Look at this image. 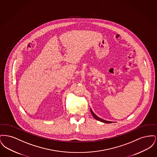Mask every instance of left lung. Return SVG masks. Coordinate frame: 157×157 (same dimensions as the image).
<instances>
[{
	"instance_id": "1",
	"label": "left lung",
	"mask_w": 157,
	"mask_h": 157,
	"mask_svg": "<svg viewBox=\"0 0 157 157\" xmlns=\"http://www.w3.org/2000/svg\"><path fill=\"white\" fill-rule=\"evenodd\" d=\"M90 112H91L92 115H93V117H94V118L98 120V121H101V122H104V123H106V124H110V123L112 122L111 121H106V120H102V119L100 118L99 117H98V116H97V115L94 113V112L92 111V110L91 109V108L90 109Z\"/></svg>"
}]
</instances>
